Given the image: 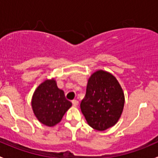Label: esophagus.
I'll return each mask as SVG.
<instances>
[{"label":"esophagus","mask_w":158,"mask_h":158,"mask_svg":"<svg viewBox=\"0 0 158 158\" xmlns=\"http://www.w3.org/2000/svg\"><path fill=\"white\" fill-rule=\"evenodd\" d=\"M73 102V105L74 106H79V102L77 101V100H73V102Z\"/></svg>","instance_id":"obj_1"}]
</instances>
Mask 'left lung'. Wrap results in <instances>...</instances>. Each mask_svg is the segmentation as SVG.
<instances>
[{"mask_svg": "<svg viewBox=\"0 0 158 158\" xmlns=\"http://www.w3.org/2000/svg\"><path fill=\"white\" fill-rule=\"evenodd\" d=\"M124 105L123 90L112 74L98 70L89 77L86 93L80 104L89 126L97 131L114 126L122 115Z\"/></svg>", "mask_w": 158, "mask_h": 158, "instance_id": "8db88e82", "label": "left lung"}]
</instances>
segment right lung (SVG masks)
Segmentation results:
<instances>
[{"instance_id":"obj_1","label":"right lung","mask_w":158,"mask_h":158,"mask_svg":"<svg viewBox=\"0 0 158 158\" xmlns=\"http://www.w3.org/2000/svg\"><path fill=\"white\" fill-rule=\"evenodd\" d=\"M32 109L40 123L49 127L58 124L72 106L64 92L57 87L54 79H47L36 88L32 97Z\"/></svg>"}]
</instances>
